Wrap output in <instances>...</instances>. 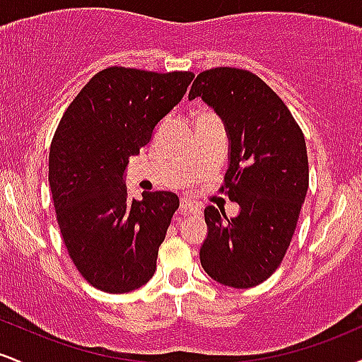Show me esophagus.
I'll return each instance as SVG.
<instances>
[{
    "mask_svg": "<svg viewBox=\"0 0 362 362\" xmlns=\"http://www.w3.org/2000/svg\"><path fill=\"white\" fill-rule=\"evenodd\" d=\"M180 211L182 213H201V207H199L197 202H194L192 199H187V197H182L180 201Z\"/></svg>",
    "mask_w": 362,
    "mask_h": 362,
    "instance_id": "34e87169",
    "label": "esophagus"
}]
</instances>
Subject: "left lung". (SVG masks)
I'll return each mask as SVG.
<instances>
[{
	"mask_svg": "<svg viewBox=\"0 0 362 362\" xmlns=\"http://www.w3.org/2000/svg\"><path fill=\"white\" fill-rule=\"evenodd\" d=\"M195 97L226 127L230 165L221 192L240 204L231 219L214 206L204 209L202 269L219 284L253 288L276 272L296 230L308 190L305 136L276 91L247 69L202 71L189 100Z\"/></svg>",
	"mask_w": 362,
	"mask_h": 362,
	"instance_id": "left-lung-1",
	"label": "left lung"
}]
</instances>
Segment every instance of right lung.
I'll list each match as a JSON object with an SVG mask.
<instances>
[{
  "label": "right lung",
  "instance_id": "right-lung-1",
  "mask_svg": "<svg viewBox=\"0 0 362 362\" xmlns=\"http://www.w3.org/2000/svg\"><path fill=\"white\" fill-rule=\"evenodd\" d=\"M192 80L190 71L112 66L62 114L49 151V185L69 257L93 288L131 293L156 271L158 248L180 202L167 190L131 201L124 172Z\"/></svg>",
  "mask_w": 362,
  "mask_h": 362
}]
</instances>
